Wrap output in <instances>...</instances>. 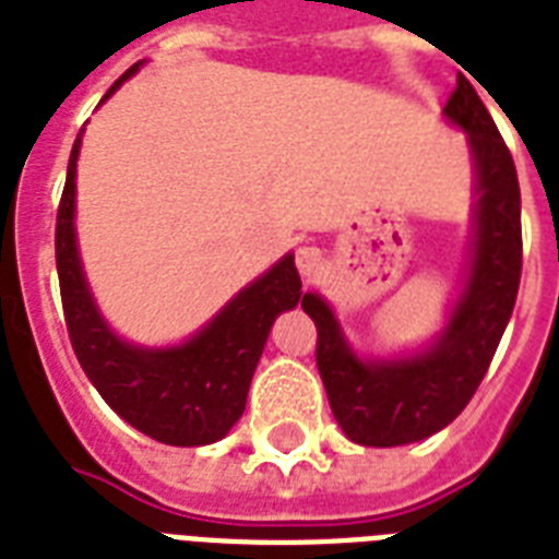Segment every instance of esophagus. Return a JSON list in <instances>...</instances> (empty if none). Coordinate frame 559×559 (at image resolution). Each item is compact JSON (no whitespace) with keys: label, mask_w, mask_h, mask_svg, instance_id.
Listing matches in <instances>:
<instances>
[{"label":"esophagus","mask_w":559,"mask_h":559,"mask_svg":"<svg viewBox=\"0 0 559 559\" xmlns=\"http://www.w3.org/2000/svg\"><path fill=\"white\" fill-rule=\"evenodd\" d=\"M296 266L305 278H313L316 272L322 270V252L316 246H301L296 252Z\"/></svg>","instance_id":"esophagus-1"}]
</instances>
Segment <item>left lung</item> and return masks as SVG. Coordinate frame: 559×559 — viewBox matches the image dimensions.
<instances>
[{"label": "left lung", "instance_id": "left-lung-1", "mask_svg": "<svg viewBox=\"0 0 559 559\" xmlns=\"http://www.w3.org/2000/svg\"><path fill=\"white\" fill-rule=\"evenodd\" d=\"M443 118L467 133L476 202L464 281L435 340L412 354L366 359L350 348L333 307L319 293L301 298L319 331L316 366L333 417L362 447H403L450 426L485 380L516 305L522 209L511 151L467 78L455 83Z\"/></svg>", "mask_w": 559, "mask_h": 559}]
</instances>
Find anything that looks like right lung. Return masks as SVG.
I'll return each instance as SVG.
<instances>
[{
	"instance_id": "right-lung-1",
	"label": "right lung",
	"mask_w": 559,
	"mask_h": 559,
	"mask_svg": "<svg viewBox=\"0 0 559 559\" xmlns=\"http://www.w3.org/2000/svg\"><path fill=\"white\" fill-rule=\"evenodd\" d=\"M139 69L142 63L130 66L100 104L116 95ZM81 135L74 139L69 156L55 231L66 328L78 362L107 406L153 441L170 447H205L219 441L243 415L249 382L272 322L305 298L296 254L287 252L272 263L235 298H228L209 324L179 345L151 348L118 336L95 305L74 231Z\"/></svg>"
}]
</instances>
